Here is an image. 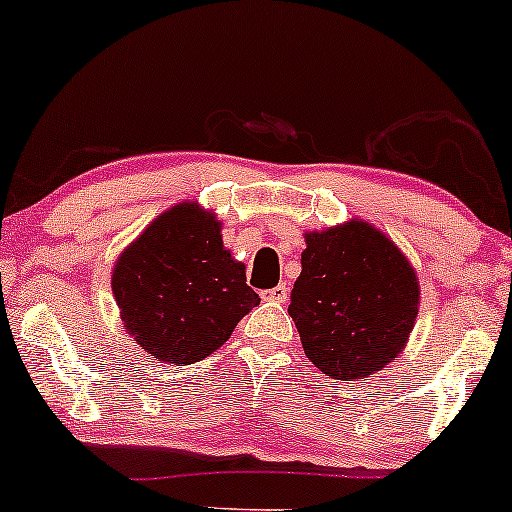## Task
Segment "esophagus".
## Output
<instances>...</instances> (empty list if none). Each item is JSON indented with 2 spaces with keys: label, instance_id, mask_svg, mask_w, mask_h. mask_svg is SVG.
I'll return each instance as SVG.
<instances>
[{
  "label": "esophagus",
  "instance_id": "34e87169",
  "mask_svg": "<svg viewBox=\"0 0 512 512\" xmlns=\"http://www.w3.org/2000/svg\"><path fill=\"white\" fill-rule=\"evenodd\" d=\"M263 299L275 301V304H285V301L289 299V287L287 285H277L273 289H266V292H263Z\"/></svg>",
  "mask_w": 512,
  "mask_h": 512
}]
</instances>
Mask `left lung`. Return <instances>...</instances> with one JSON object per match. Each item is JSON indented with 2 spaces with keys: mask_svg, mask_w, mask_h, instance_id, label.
Returning <instances> with one entry per match:
<instances>
[{
  "mask_svg": "<svg viewBox=\"0 0 512 512\" xmlns=\"http://www.w3.org/2000/svg\"><path fill=\"white\" fill-rule=\"evenodd\" d=\"M292 315L304 353L334 380H363L406 349L420 282L394 239L368 220L306 232Z\"/></svg>",
  "mask_w": 512,
  "mask_h": 512,
  "instance_id": "obj_1",
  "label": "left lung"
}]
</instances>
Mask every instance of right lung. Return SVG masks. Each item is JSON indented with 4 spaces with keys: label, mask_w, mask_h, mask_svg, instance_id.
<instances>
[{
    "label": "right lung",
    "mask_w": 512,
    "mask_h": 512,
    "mask_svg": "<svg viewBox=\"0 0 512 512\" xmlns=\"http://www.w3.org/2000/svg\"><path fill=\"white\" fill-rule=\"evenodd\" d=\"M220 232L216 213L180 201L113 263L111 292L125 332L161 363L204 361L261 301Z\"/></svg>",
    "instance_id": "1"
}]
</instances>
